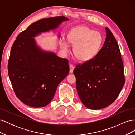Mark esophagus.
Instances as JSON below:
<instances>
[{"label":"esophagus","instance_id":"34e87169","mask_svg":"<svg viewBox=\"0 0 135 135\" xmlns=\"http://www.w3.org/2000/svg\"><path fill=\"white\" fill-rule=\"evenodd\" d=\"M69 67H70V73H73L74 69V66L72 64H70L69 65Z\"/></svg>","mask_w":135,"mask_h":135}]
</instances>
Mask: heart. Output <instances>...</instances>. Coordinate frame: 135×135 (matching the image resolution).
Wrapping results in <instances>:
<instances>
[{"instance_id":"heart-1","label":"heart","mask_w":135,"mask_h":135,"mask_svg":"<svg viewBox=\"0 0 135 135\" xmlns=\"http://www.w3.org/2000/svg\"><path fill=\"white\" fill-rule=\"evenodd\" d=\"M68 40L74 46L73 53L80 61H88L95 57L103 43V36L100 32L85 26L76 27L68 34ZM65 52L69 50V43L63 41L61 44Z\"/></svg>"}]
</instances>
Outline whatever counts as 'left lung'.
I'll use <instances>...</instances> for the list:
<instances>
[{"instance_id":"left-lung-1","label":"left lung","mask_w":135,"mask_h":135,"mask_svg":"<svg viewBox=\"0 0 135 135\" xmlns=\"http://www.w3.org/2000/svg\"><path fill=\"white\" fill-rule=\"evenodd\" d=\"M106 31L103 46L95 57L77 64L73 71L81 101L85 107L93 110L112 104L125 83L119 46L109 28L106 27Z\"/></svg>"}]
</instances>
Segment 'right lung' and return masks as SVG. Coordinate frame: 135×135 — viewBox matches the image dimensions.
Listing matches in <instances>:
<instances>
[{"label":"right lung","mask_w":135,"mask_h":135,"mask_svg":"<svg viewBox=\"0 0 135 135\" xmlns=\"http://www.w3.org/2000/svg\"><path fill=\"white\" fill-rule=\"evenodd\" d=\"M64 16L38 20L22 31L11 48L8 72L16 96L34 108L46 107L54 98L59 83L69 72V61L39 49L33 37L55 29Z\"/></svg>","instance_id":"1"}]
</instances>
